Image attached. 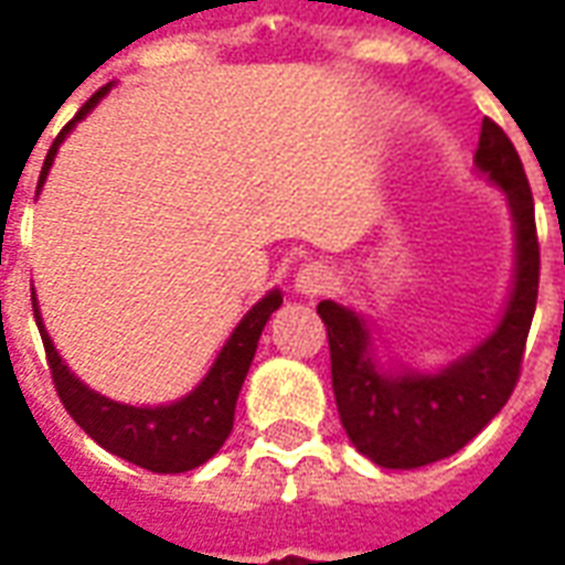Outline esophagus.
Returning a JSON list of instances; mask_svg holds the SVG:
<instances>
[{"mask_svg":"<svg viewBox=\"0 0 565 565\" xmlns=\"http://www.w3.org/2000/svg\"><path fill=\"white\" fill-rule=\"evenodd\" d=\"M332 281V269L330 266H323V263H306V266H299V271H296V290L306 296H315L320 294V290H327Z\"/></svg>","mask_w":565,"mask_h":565,"instance_id":"1","label":"esophagus"}]
</instances>
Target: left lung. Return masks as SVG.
Instances as JSON below:
<instances>
[{
	"mask_svg": "<svg viewBox=\"0 0 565 565\" xmlns=\"http://www.w3.org/2000/svg\"><path fill=\"white\" fill-rule=\"evenodd\" d=\"M475 169L502 190L514 230V275L497 327L441 369L381 366L366 318L335 299L318 306L327 323L332 391L348 438L384 469H417L469 445L509 403L539 296V238L530 181L518 150L484 117Z\"/></svg>",
	"mask_w": 565,
	"mask_h": 565,
	"instance_id": "8db88e82",
	"label": "left lung"
}]
</instances>
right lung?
<instances>
[{
  "label": "right lung",
  "instance_id": "obj_1",
  "mask_svg": "<svg viewBox=\"0 0 565 565\" xmlns=\"http://www.w3.org/2000/svg\"><path fill=\"white\" fill-rule=\"evenodd\" d=\"M111 87L115 84H108L99 93H93L90 103L84 105L78 115H75V120L66 124V129L56 136L51 150H47V160L42 166L39 190L47 181V172L54 166L56 150L66 141L72 127L90 115ZM281 302L284 296L278 287L263 296L257 306L238 320V327L230 332V339H226L217 360L205 372V379L199 381L196 387L186 393V396L166 405H127L115 403V399H108L103 393L90 391L66 366V360L60 356V351L51 342V335L44 330L42 308H39L35 290H32V315H35V323H39V332H42L51 379H54V387L60 393L63 405H66L68 415L75 417V424L96 445L111 450L120 460L136 462L141 469L160 475L190 472V469H196L202 462H209L223 448V441L233 433L235 399H238V391L245 384L250 360L257 354V342L259 335H263V327L271 318V311L281 308Z\"/></svg>",
  "mask_w": 565,
  "mask_h": 565
}]
</instances>
